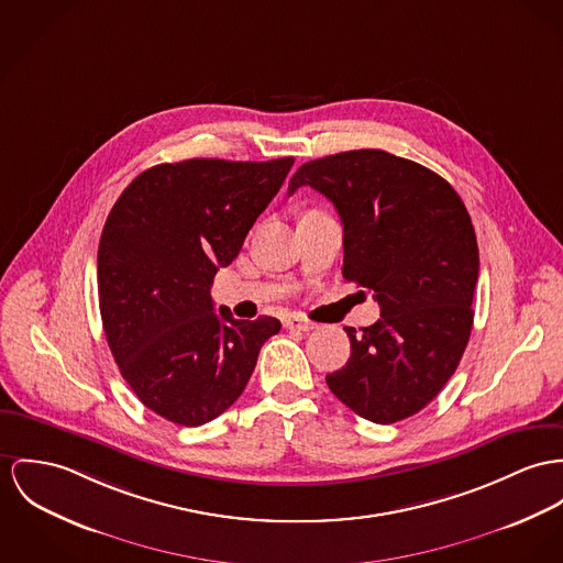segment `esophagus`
<instances>
[{
	"label": "esophagus",
	"instance_id": "1",
	"mask_svg": "<svg viewBox=\"0 0 563 563\" xmlns=\"http://www.w3.org/2000/svg\"><path fill=\"white\" fill-rule=\"evenodd\" d=\"M285 328H289V330H300V332H310V330L317 328V323H314V321H308L302 314H291V317L285 319Z\"/></svg>",
	"mask_w": 563,
	"mask_h": 563
}]
</instances>
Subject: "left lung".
I'll list each match as a JSON object with an SVG mask.
<instances>
[{
	"instance_id": "left-lung-1",
	"label": "left lung",
	"mask_w": 563,
	"mask_h": 563,
	"mask_svg": "<svg viewBox=\"0 0 563 563\" xmlns=\"http://www.w3.org/2000/svg\"><path fill=\"white\" fill-rule=\"evenodd\" d=\"M343 222V276L373 291L382 319L345 328L351 355L325 377L351 411L391 424L424 409L454 375L474 325L476 231L456 190L384 150H351L302 165Z\"/></svg>"
}]
</instances>
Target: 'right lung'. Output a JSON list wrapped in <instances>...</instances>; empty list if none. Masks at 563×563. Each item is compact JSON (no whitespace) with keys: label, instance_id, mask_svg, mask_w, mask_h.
<instances>
[{"label":"right lung","instance_id":"obj_1","mask_svg":"<svg viewBox=\"0 0 563 563\" xmlns=\"http://www.w3.org/2000/svg\"><path fill=\"white\" fill-rule=\"evenodd\" d=\"M294 158H190L136 175L109 212L98 246V298L109 349L139 400L201 427L246 388L280 321L214 310L218 267L238 257Z\"/></svg>","mask_w":563,"mask_h":563}]
</instances>
